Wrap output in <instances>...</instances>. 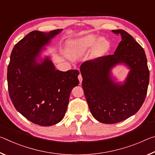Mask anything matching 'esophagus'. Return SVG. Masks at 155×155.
<instances>
[{
  "label": "esophagus",
  "instance_id": "1",
  "mask_svg": "<svg viewBox=\"0 0 155 155\" xmlns=\"http://www.w3.org/2000/svg\"><path fill=\"white\" fill-rule=\"evenodd\" d=\"M78 80H79V81H80V83H82L83 78H82V76H81V74H80L79 75H78Z\"/></svg>",
  "mask_w": 155,
  "mask_h": 155
}]
</instances>
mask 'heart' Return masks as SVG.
Returning <instances> with one entry per match:
<instances>
[{
    "label": "heart",
    "instance_id": "obj_1",
    "mask_svg": "<svg viewBox=\"0 0 155 155\" xmlns=\"http://www.w3.org/2000/svg\"><path fill=\"white\" fill-rule=\"evenodd\" d=\"M96 44L97 45L95 47V52H101L107 46L108 42L105 39H101L99 36L94 34H90L73 41L72 47L75 51L79 52L86 51L95 46Z\"/></svg>",
    "mask_w": 155,
    "mask_h": 155
}]
</instances>
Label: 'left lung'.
Listing matches in <instances>:
<instances>
[{"label": "left lung", "instance_id": "8db88e82", "mask_svg": "<svg viewBox=\"0 0 155 155\" xmlns=\"http://www.w3.org/2000/svg\"><path fill=\"white\" fill-rule=\"evenodd\" d=\"M113 32L122 39L114 54L87 60L80 67L91 114L104 124L123 121L139 111L146 98L150 76L142 47L127 31ZM119 64L129 69L123 81L112 74V69Z\"/></svg>", "mask_w": 155, "mask_h": 155}]
</instances>
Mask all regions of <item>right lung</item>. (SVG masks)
Here are the masks:
<instances>
[{
	"instance_id": "obj_1",
	"label": "right lung",
	"mask_w": 155,
	"mask_h": 155,
	"mask_svg": "<svg viewBox=\"0 0 155 155\" xmlns=\"http://www.w3.org/2000/svg\"><path fill=\"white\" fill-rule=\"evenodd\" d=\"M63 29L33 31L15 44L7 68L10 98L17 111L34 124L50 127L61 122L70 93L79 83L77 70H56L46 46Z\"/></svg>"
}]
</instances>
